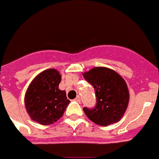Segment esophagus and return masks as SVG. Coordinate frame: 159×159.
Returning <instances> with one entry per match:
<instances>
[{"instance_id":"obj_1","label":"esophagus","mask_w":159,"mask_h":159,"mask_svg":"<svg viewBox=\"0 0 159 159\" xmlns=\"http://www.w3.org/2000/svg\"><path fill=\"white\" fill-rule=\"evenodd\" d=\"M75 101H76L77 102H80V95H77L76 98L75 99Z\"/></svg>"}]
</instances>
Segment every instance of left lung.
I'll use <instances>...</instances> for the list:
<instances>
[{
    "label": "left lung",
    "instance_id": "left-lung-1",
    "mask_svg": "<svg viewBox=\"0 0 159 159\" xmlns=\"http://www.w3.org/2000/svg\"><path fill=\"white\" fill-rule=\"evenodd\" d=\"M83 75L93 86L97 99L93 109L83 108L88 119L102 127L119 122L127 111L130 99L127 83L123 77L105 67H93Z\"/></svg>",
    "mask_w": 159,
    "mask_h": 159
}]
</instances>
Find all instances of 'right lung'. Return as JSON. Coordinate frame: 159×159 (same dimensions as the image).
I'll return each mask as SVG.
<instances>
[{
    "instance_id": "right-lung-1",
    "label": "right lung",
    "mask_w": 159,
    "mask_h": 159,
    "mask_svg": "<svg viewBox=\"0 0 159 159\" xmlns=\"http://www.w3.org/2000/svg\"><path fill=\"white\" fill-rule=\"evenodd\" d=\"M61 75L54 68L39 73L32 80L25 95V104L31 119L50 125L62 117L70 100L65 91L59 89Z\"/></svg>"
}]
</instances>
